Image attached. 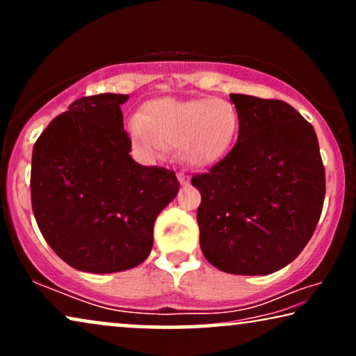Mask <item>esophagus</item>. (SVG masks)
Segmentation results:
<instances>
[{
	"label": "esophagus",
	"instance_id": "esophagus-1",
	"mask_svg": "<svg viewBox=\"0 0 356 356\" xmlns=\"http://www.w3.org/2000/svg\"><path fill=\"white\" fill-rule=\"evenodd\" d=\"M177 177H178V181L181 183V184H188L189 183V177H188V175H184L183 172H179Z\"/></svg>",
	"mask_w": 356,
	"mask_h": 356
}]
</instances>
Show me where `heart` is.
<instances>
[{"label":"heart","mask_w":356,"mask_h":356,"mask_svg":"<svg viewBox=\"0 0 356 356\" xmlns=\"http://www.w3.org/2000/svg\"><path fill=\"white\" fill-rule=\"evenodd\" d=\"M238 111L225 99L173 97L150 100L143 115L131 116L126 131L138 154L157 160L178 147L179 159L193 168H211L227 157L235 143Z\"/></svg>","instance_id":"b5f03b06"}]
</instances>
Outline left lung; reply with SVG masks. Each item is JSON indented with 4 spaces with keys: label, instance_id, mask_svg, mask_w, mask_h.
<instances>
[{
    "label": "left lung",
    "instance_id": "obj_1",
    "mask_svg": "<svg viewBox=\"0 0 356 356\" xmlns=\"http://www.w3.org/2000/svg\"><path fill=\"white\" fill-rule=\"evenodd\" d=\"M238 140L211 172L193 177L201 193L199 241L213 267L269 275L289 266L313 236L325 177L314 128L282 100L230 94Z\"/></svg>",
    "mask_w": 356,
    "mask_h": 356
}]
</instances>
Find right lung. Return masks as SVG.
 Listing matches in <instances>:
<instances>
[{"label": "right lung", "mask_w": 356, "mask_h": 356, "mask_svg": "<svg viewBox=\"0 0 356 356\" xmlns=\"http://www.w3.org/2000/svg\"><path fill=\"white\" fill-rule=\"evenodd\" d=\"M129 95L72 102L33 145L32 211L66 264L90 274L133 269L147 259L154 223L178 194L173 172L131 157L121 105Z\"/></svg>", "instance_id": "add662e5"}]
</instances>
